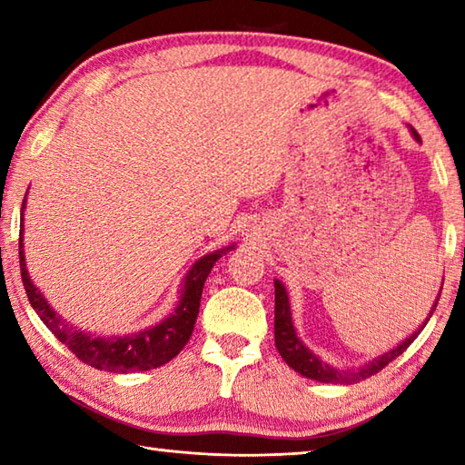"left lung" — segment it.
I'll return each mask as SVG.
<instances>
[{"label": "left lung", "mask_w": 465, "mask_h": 465, "mask_svg": "<svg viewBox=\"0 0 465 465\" xmlns=\"http://www.w3.org/2000/svg\"><path fill=\"white\" fill-rule=\"evenodd\" d=\"M411 131H412L414 139L420 141L419 133H416L412 127H411ZM439 295H437V302L432 303V308L429 312V318L424 320L422 326L416 330L414 334L408 336L406 341H402L398 346H393L391 351L383 352L381 357L369 361V363L361 365L357 369H338L334 365L326 363V361H322L318 355H313L308 346L299 341L295 326H293V320H291V305H289L285 285H282L281 281L274 279V344H277V351L281 352L282 361H285V363L293 369V371L302 373L303 377H310V380H316L322 383H342V385L363 381V380H367V377L380 373L385 365H390L393 359L402 355L408 346L414 342V338L420 334V330L427 326V322L430 320L432 312H435L437 303H439Z\"/></svg>", "instance_id": "obj_1"}]
</instances>
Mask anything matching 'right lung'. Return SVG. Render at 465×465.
Returning <instances> with one entry per match:
<instances>
[{"label":"right lung","mask_w":465,"mask_h":465,"mask_svg":"<svg viewBox=\"0 0 465 465\" xmlns=\"http://www.w3.org/2000/svg\"><path fill=\"white\" fill-rule=\"evenodd\" d=\"M25 207L26 196L25 201H22V222H25ZM22 233H25V227L20 230L18 246L20 272L33 310L38 313V318L43 320V324L49 328L77 359L100 369V371L110 373L149 371V369L162 367L166 365L168 361L174 359L178 352L184 349V344L193 334L196 316H199L203 285L204 281H207L211 269H213V264L225 254V252L233 250L232 243V246L215 250L211 252V254H204L193 264V269L186 272V277L183 281V291H180L176 310L172 312L166 320H162L160 324L141 330V332L135 334L96 336L67 324L65 320L57 316V312L51 308L41 291L35 287V282L26 271Z\"/></svg>","instance_id":"right-lung-1"}]
</instances>
